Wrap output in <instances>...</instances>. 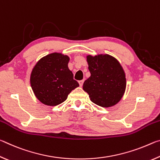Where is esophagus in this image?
Segmentation results:
<instances>
[{"label": "esophagus", "mask_w": 160, "mask_h": 160, "mask_svg": "<svg viewBox=\"0 0 160 160\" xmlns=\"http://www.w3.org/2000/svg\"><path fill=\"white\" fill-rule=\"evenodd\" d=\"M79 82V85H80V87H82V85H83L84 80H80L79 82Z\"/></svg>", "instance_id": "1"}]
</instances>
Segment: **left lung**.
Listing matches in <instances>:
<instances>
[{
	"label": "left lung",
	"instance_id": "left-lung-1",
	"mask_svg": "<svg viewBox=\"0 0 160 160\" xmlns=\"http://www.w3.org/2000/svg\"><path fill=\"white\" fill-rule=\"evenodd\" d=\"M87 61L91 75L84 82L83 90L98 106H114L126 91V78L123 67L109 54L88 55Z\"/></svg>",
	"mask_w": 160,
	"mask_h": 160
}]
</instances>
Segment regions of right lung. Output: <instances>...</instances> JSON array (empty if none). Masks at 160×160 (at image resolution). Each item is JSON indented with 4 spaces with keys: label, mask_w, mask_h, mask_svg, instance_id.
<instances>
[{
    "label": "right lung",
    "mask_w": 160,
    "mask_h": 160,
    "mask_svg": "<svg viewBox=\"0 0 160 160\" xmlns=\"http://www.w3.org/2000/svg\"><path fill=\"white\" fill-rule=\"evenodd\" d=\"M68 56L54 52L42 57L30 75V85L35 97L47 106H56L67 99L79 84L68 64Z\"/></svg>",
    "instance_id": "add662e5"
}]
</instances>
